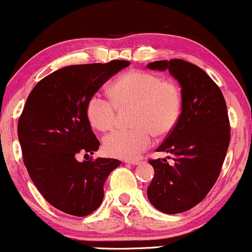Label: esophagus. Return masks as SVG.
<instances>
[{
  "mask_svg": "<svg viewBox=\"0 0 252 252\" xmlns=\"http://www.w3.org/2000/svg\"><path fill=\"white\" fill-rule=\"evenodd\" d=\"M124 163L130 164V165H139L142 161L141 160H132V159H126V160H124Z\"/></svg>",
  "mask_w": 252,
  "mask_h": 252,
  "instance_id": "34e87169",
  "label": "esophagus"
}]
</instances>
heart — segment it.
<instances>
[{
  "label": "heart",
  "mask_w": 252,
  "mask_h": 252,
  "mask_svg": "<svg viewBox=\"0 0 252 252\" xmlns=\"http://www.w3.org/2000/svg\"><path fill=\"white\" fill-rule=\"evenodd\" d=\"M109 98L95 94L88 100L86 115L100 131H110L117 124V110L130 107L131 129L110 133L103 141L104 151L111 157L136 158L152 144V137L172 131L179 120L181 93L176 82L156 73L130 71L110 85Z\"/></svg>",
  "instance_id": "obj_1"
}]
</instances>
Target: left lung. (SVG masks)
<instances>
[{
    "mask_svg": "<svg viewBox=\"0 0 252 252\" xmlns=\"http://www.w3.org/2000/svg\"><path fill=\"white\" fill-rule=\"evenodd\" d=\"M146 67L166 71L181 87V113L157 149L168 157L151 159L155 177L148 187L151 205L178 214L201 202L218 180L230 142L224 97L211 76L181 59L158 60Z\"/></svg>",
    "mask_w": 252,
    "mask_h": 252,
    "instance_id": "obj_1",
    "label": "left lung"
}]
</instances>
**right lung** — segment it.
I'll return each instance as SVG.
<instances>
[{"mask_svg":"<svg viewBox=\"0 0 252 252\" xmlns=\"http://www.w3.org/2000/svg\"><path fill=\"white\" fill-rule=\"evenodd\" d=\"M129 65L113 60L67 66L41 79L27 98L17 126L24 165L46 201L66 214L96 211L108 176L120 166L113 158H76L100 145L86 115L88 100Z\"/></svg>","mask_w":252,"mask_h":252,"instance_id":"obj_1","label":"right lung"}]
</instances>
